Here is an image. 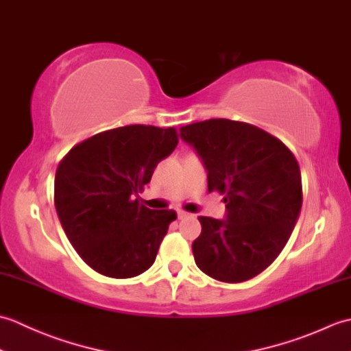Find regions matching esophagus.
I'll list each match as a JSON object with an SVG mask.
<instances>
[{"label":"esophagus","instance_id":"34e87169","mask_svg":"<svg viewBox=\"0 0 351 351\" xmlns=\"http://www.w3.org/2000/svg\"><path fill=\"white\" fill-rule=\"evenodd\" d=\"M189 215V213H185L184 210H178V219H185Z\"/></svg>","mask_w":351,"mask_h":351}]
</instances>
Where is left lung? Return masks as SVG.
I'll return each mask as SVG.
<instances>
[{
    "mask_svg": "<svg viewBox=\"0 0 351 351\" xmlns=\"http://www.w3.org/2000/svg\"><path fill=\"white\" fill-rule=\"evenodd\" d=\"M181 138L208 171V190L225 195L226 217H199L196 265L213 279L255 278L279 256L302 210V175L293 152L245 122L210 119L182 126Z\"/></svg>",
    "mask_w": 351,
    "mask_h": 351,
    "instance_id": "1",
    "label": "left lung"
}]
</instances>
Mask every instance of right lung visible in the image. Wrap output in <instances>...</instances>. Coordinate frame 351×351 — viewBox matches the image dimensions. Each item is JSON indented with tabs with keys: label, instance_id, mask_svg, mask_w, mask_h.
I'll list each match as a JSON object with an SVG mask.
<instances>
[{
	"label": "right lung",
	"instance_id": "1",
	"mask_svg": "<svg viewBox=\"0 0 351 351\" xmlns=\"http://www.w3.org/2000/svg\"><path fill=\"white\" fill-rule=\"evenodd\" d=\"M175 128L128 125L73 146L56 171V210L73 249L108 278H134L154 264L173 210H149L138 193L178 145Z\"/></svg>",
	"mask_w": 351,
	"mask_h": 351
}]
</instances>
